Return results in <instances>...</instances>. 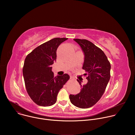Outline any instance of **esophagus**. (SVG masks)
Wrapping results in <instances>:
<instances>
[{"label":"esophagus","mask_w":135,"mask_h":135,"mask_svg":"<svg viewBox=\"0 0 135 135\" xmlns=\"http://www.w3.org/2000/svg\"><path fill=\"white\" fill-rule=\"evenodd\" d=\"M70 79H71V80L73 79V77H72L71 76H70Z\"/></svg>","instance_id":"1"}]
</instances>
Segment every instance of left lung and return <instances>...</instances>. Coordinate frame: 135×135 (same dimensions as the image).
I'll return each instance as SVG.
<instances>
[{"mask_svg":"<svg viewBox=\"0 0 135 135\" xmlns=\"http://www.w3.org/2000/svg\"><path fill=\"white\" fill-rule=\"evenodd\" d=\"M84 53L82 69L85 70L88 82L81 85V91L76 95L70 94V102L81 108H88L97 103L104 94L110 79V64L104 52L86 40L74 39Z\"/></svg>","mask_w":135,"mask_h":135,"instance_id":"obj_1","label":"left lung"}]
</instances>
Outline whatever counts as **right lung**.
<instances>
[{
	"mask_svg": "<svg viewBox=\"0 0 135 135\" xmlns=\"http://www.w3.org/2000/svg\"><path fill=\"white\" fill-rule=\"evenodd\" d=\"M67 38H54L35 49L26 57L23 75L27 91L37 105L50 106L56 102L60 90L69 75L54 76L52 65L56 61V50Z\"/></svg>",
	"mask_w": 135,
	"mask_h": 135,
	"instance_id": "obj_1",
	"label": "right lung"
}]
</instances>
